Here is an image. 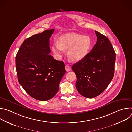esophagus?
Returning <instances> with one entry per match:
<instances>
[{"mask_svg":"<svg viewBox=\"0 0 132 132\" xmlns=\"http://www.w3.org/2000/svg\"><path fill=\"white\" fill-rule=\"evenodd\" d=\"M65 69L66 70V71H69L71 69V67L70 66H69L68 65H66L65 66Z\"/></svg>","mask_w":132,"mask_h":132,"instance_id":"esophagus-1","label":"esophagus"}]
</instances>
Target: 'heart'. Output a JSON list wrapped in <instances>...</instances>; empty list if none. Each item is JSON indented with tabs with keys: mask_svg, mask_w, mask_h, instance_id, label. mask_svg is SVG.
I'll list each match as a JSON object with an SVG mask.
<instances>
[{
	"mask_svg": "<svg viewBox=\"0 0 132 132\" xmlns=\"http://www.w3.org/2000/svg\"><path fill=\"white\" fill-rule=\"evenodd\" d=\"M91 46L92 41L89 36L70 33L61 37L59 43H54L52 48L53 53L57 56L62 55L63 50H68V59L72 62H78L88 54Z\"/></svg>",
	"mask_w": 132,
	"mask_h": 132,
	"instance_id": "b5f03b06",
	"label": "heart"
}]
</instances>
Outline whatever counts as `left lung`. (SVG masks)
Wrapping results in <instances>:
<instances>
[{"instance_id": "1", "label": "left lung", "mask_w": 132, "mask_h": 132, "mask_svg": "<svg viewBox=\"0 0 132 132\" xmlns=\"http://www.w3.org/2000/svg\"><path fill=\"white\" fill-rule=\"evenodd\" d=\"M97 43L72 69L76 75V88L82 96L95 98L107 88L114 73L116 55L108 37L95 31Z\"/></svg>"}]
</instances>
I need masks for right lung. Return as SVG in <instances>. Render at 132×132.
<instances>
[{
    "label": "right lung",
    "instance_id": "obj_1",
    "mask_svg": "<svg viewBox=\"0 0 132 132\" xmlns=\"http://www.w3.org/2000/svg\"><path fill=\"white\" fill-rule=\"evenodd\" d=\"M54 31L46 30L27 39L15 58L19 82L31 97L41 101L55 96L66 72L64 63L49 54L50 38Z\"/></svg>",
    "mask_w": 132,
    "mask_h": 132
}]
</instances>
